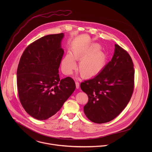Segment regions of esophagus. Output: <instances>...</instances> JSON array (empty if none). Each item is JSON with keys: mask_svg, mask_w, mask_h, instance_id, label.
I'll return each instance as SVG.
<instances>
[{"mask_svg": "<svg viewBox=\"0 0 152 152\" xmlns=\"http://www.w3.org/2000/svg\"><path fill=\"white\" fill-rule=\"evenodd\" d=\"M75 85H76V88L77 89H78L80 88V83L78 82V81H76L75 82Z\"/></svg>", "mask_w": 152, "mask_h": 152, "instance_id": "34e87169", "label": "esophagus"}]
</instances>
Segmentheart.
Returning a JSON list of instances; mask_svg holds the SVG:
<instances>
[{
	"label": "heart",
	"instance_id": "obj_1",
	"mask_svg": "<svg viewBox=\"0 0 152 152\" xmlns=\"http://www.w3.org/2000/svg\"><path fill=\"white\" fill-rule=\"evenodd\" d=\"M101 47L94 44L85 48L73 50L71 56L67 54L62 61V69L65 74L69 75L75 68L74 60L80 61L78 70L81 76L90 78L98 75L106 64L107 57L105 53L100 51Z\"/></svg>",
	"mask_w": 152,
	"mask_h": 152
}]
</instances>
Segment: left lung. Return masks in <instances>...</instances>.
<instances>
[{
  "label": "left lung",
  "mask_w": 152,
  "mask_h": 152,
  "mask_svg": "<svg viewBox=\"0 0 152 152\" xmlns=\"http://www.w3.org/2000/svg\"><path fill=\"white\" fill-rule=\"evenodd\" d=\"M112 60L94 78L81 83L88 96L84 107L87 118L96 124L108 122L126 107L134 86V69L127 51L115 44Z\"/></svg>",
  "instance_id": "left-lung-1"
}]
</instances>
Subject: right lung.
Here are the masks:
<instances>
[{"label": "right lung", "instance_id": "right-lung-1", "mask_svg": "<svg viewBox=\"0 0 152 152\" xmlns=\"http://www.w3.org/2000/svg\"><path fill=\"white\" fill-rule=\"evenodd\" d=\"M63 33L50 34L30 44L20 57L17 70L18 95L27 113L38 120L55 115L75 89L74 80L58 74L64 50Z\"/></svg>", "mask_w": 152, "mask_h": 152}]
</instances>
